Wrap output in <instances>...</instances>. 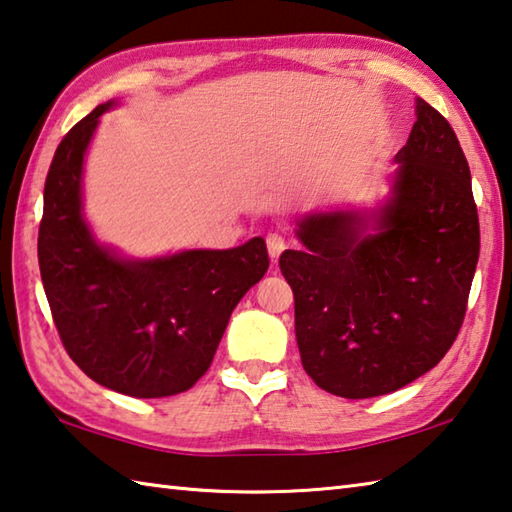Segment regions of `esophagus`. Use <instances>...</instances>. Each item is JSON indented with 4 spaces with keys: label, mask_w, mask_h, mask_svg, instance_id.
<instances>
[{
    "label": "esophagus",
    "mask_w": 512,
    "mask_h": 512,
    "mask_svg": "<svg viewBox=\"0 0 512 512\" xmlns=\"http://www.w3.org/2000/svg\"><path fill=\"white\" fill-rule=\"evenodd\" d=\"M285 247H287V243H285V238L281 234H269L267 236V252H269V256H272L274 263L278 260V256L283 254Z\"/></svg>",
    "instance_id": "34e87169"
}]
</instances>
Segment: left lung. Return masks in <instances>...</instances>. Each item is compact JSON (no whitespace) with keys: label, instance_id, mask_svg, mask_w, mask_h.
<instances>
[{"label":"left lung","instance_id":"obj_1","mask_svg":"<svg viewBox=\"0 0 512 512\" xmlns=\"http://www.w3.org/2000/svg\"><path fill=\"white\" fill-rule=\"evenodd\" d=\"M414 115L374 231L361 214H312L296 231L305 249L278 260L303 368L336 397L370 399L419 379L466 316L479 260L468 160L435 106L417 98Z\"/></svg>","mask_w":512,"mask_h":512}]
</instances>
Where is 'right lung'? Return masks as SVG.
<instances>
[{
  "instance_id": "right-lung-1",
  "label": "right lung",
  "mask_w": 512,
  "mask_h": 512,
  "mask_svg": "<svg viewBox=\"0 0 512 512\" xmlns=\"http://www.w3.org/2000/svg\"><path fill=\"white\" fill-rule=\"evenodd\" d=\"M100 104L62 138L44 185L37 258L64 350L89 379L138 399L185 392L214 361L229 316L265 276L263 238L124 260L82 218V162Z\"/></svg>"
}]
</instances>
